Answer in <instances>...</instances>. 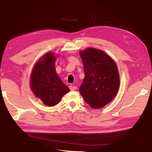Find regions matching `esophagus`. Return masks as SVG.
Instances as JSON below:
<instances>
[{"instance_id": "34e87169", "label": "esophagus", "mask_w": 152, "mask_h": 152, "mask_svg": "<svg viewBox=\"0 0 152 152\" xmlns=\"http://www.w3.org/2000/svg\"><path fill=\"white\" fill-rule=\"evenodd\" d=\"M69 89H70V90L71 91H73V90H75L77 89V86H69Z\"/></svg>"}]
</instances>
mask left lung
<instances>
[{
  "label": "left lung",
  "mask_w": 152,
  "mask_h": 152,
  "mask_svg": "<svg viewBox=\"0 0 152 152\" xmlns=\"http://www.w3.org/2000/svg\"><path fill=\"white\" fill-rule=\"evenodd\" d=\"M85 77L79 91L91 108H102L113 100L120 83L117 66L100 50L89 48L80 52Z\"/></svg>",
  "instance_id": "obj_1"
}]
</instances>
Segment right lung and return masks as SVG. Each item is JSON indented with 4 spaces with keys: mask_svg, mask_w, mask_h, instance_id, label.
<instances>
[{
    "mask_svg": "<svg viewBox=\"0 0 152 152\" xmlns=\"http://www.w3.org/2000/svg\"><path fill=\"white\" fill-rule=\"evenodd\" d=\"M55 61L56 56L53 53H47L35 64L31 75L32 91L48 106L56 105L69 91L57 75Z\"/></svg>",
    "mask_w": 152,
    "mask_h": 152,
    "instance_id": "add662e5",
    "label": "right lung"
}]
</instances>
